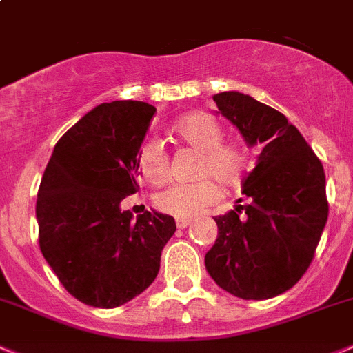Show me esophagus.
Instances as JSON below:
<instances>
[{
  "mask_svg": "<svg viewBox=\"0 0 353 353\" xmlns=\"http://www.w3.org/2000/svg\"><path fill=\"white\" fill-rule=\"evenodd\" d=\"M176 225H177V228H186V226L192 225V219H184V217H177Z\"/></svg>",
  "mask_w": 353,
  "mask_h": 353,
  "instance_id": "esophagus-1",
  "label": "esophagus"
}]
</instances>
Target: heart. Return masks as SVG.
Segmentation results:
<instances>
[{
  "instance_id": "heart-1",
  "label": "heart",
  "mask_w": 353,
  "mask_h": 353,
  "mask_svg": "<svg viewBox=\"0 0 353 353\" xmlns=\"http://www.w3.org/2000/svg\"><path fill=\"white\" fill-rule=\"evenodd\" d=\"M172 132L179 141L200 153L196 176L212 177L223 188L239 184L245 172L247 154L240 144L225 143V128L207 113H192L181 118ZM141 176L153 184L165 181L169 174V154L163 144L148 139L139 151ZM219 196L217 186L210 179L195 183H174L154 196V205L161 212L176 217H195L212 205Z\"/></svg>"
}]
</instances>
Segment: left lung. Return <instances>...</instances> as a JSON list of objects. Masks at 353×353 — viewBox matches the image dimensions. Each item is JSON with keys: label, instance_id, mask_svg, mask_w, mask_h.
<instances>
[{"label": "left lung", "instance_id": "1", "mask_svg": "<svg viewBox=\"0 0 353 353\" xmlns=\"http://www.w3.org/2000/svg\"><path fill=\"white\" fill-rule=\"evenodd\" d=\"M214 102L261 153L242 181L245 205L214 217L217 239L205 268L236 298H273L291 289L314 259L329 212L324 167L281 111L240 92L216 94Z\"/></svg>", "mask_w": 353, "mask_h": 353}]
</instances>
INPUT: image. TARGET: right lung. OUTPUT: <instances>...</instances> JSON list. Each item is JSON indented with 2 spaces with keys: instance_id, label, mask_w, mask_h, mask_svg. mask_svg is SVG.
I'll list each match as a JSON object with an SVG mask.
<instances>
[{
  "instance_id": "1",
  "label": "right lung",
  "mask_w": 353,
  "mask_h": 353,
  "mask_svg": "<svg viewBox=\"0 0 353 353\" xmlns=\"http://www.w3.org/2000/svg\"><path fill=\"white\" fill-rule=\"evenodd\" d=\"M157 108L99 104L55 144L38 200L39 249L65 291L95 308H117L150 288L172 216L120 207L139 190V150Z\"/></svg>"
}]
</instances>
